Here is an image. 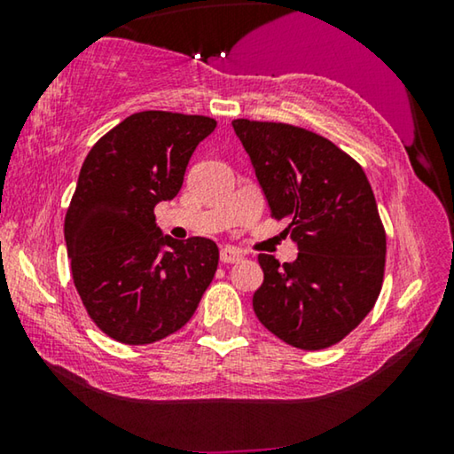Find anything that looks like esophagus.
<instances>
[{"instance_id": "34e87169", "label": "esophagus", "mask_w": 454, "mask_h": 454, "mask_svg": "<svg viewBox=\"0 0 454 454\" xmlns=\"http://www.w3.org/2000/svg\"><path fill=\"white\" fill-rule=\"evenodd\" d=\"M241 258H244V256H241V252L235 250V247L227 246V247H223V250H221V262L223 264H238Z\"/></svg>"}]
</instances>
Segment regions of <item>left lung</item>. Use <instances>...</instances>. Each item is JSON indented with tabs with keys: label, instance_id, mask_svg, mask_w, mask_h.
I'll return each instance as SVG.
<instances>
[{
	"label": "left lung",
	"instance_id": "1",
	"mask_svg": "<svg viewBox=\"0 0 454 454\" xmlns=\"http://www.w3.org/2000/svg\"><path fill=\"white\" fill-rule=\"evenodd\" d=\"M272 219L297 246L294 262L260 254L264 281L252 306L297 349L345 339L380 295L387 235L362 167L331 140L275 121L235 120Z\"/></svg>",
	"mask_w": 454,
	"mask_h": 454
}]
</instances>
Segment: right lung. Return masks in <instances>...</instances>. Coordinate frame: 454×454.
I'll list each match as a JSON object with an SVG mask.
<instances>
[{
	"instance_id": "obj_1",
	"label": "right lung",
	"mask_w": 454,
	"mask_h": 454,
	"mask_svg": "<svg viewBox=\"0 0 454 454\" xmlns=\"http://www.w3.org/2000/svg\"><path fill=\"white\" fill-rule=\"evenodd\" d=\"M216 128L204 115L140 111L86 154L66 213L72 278L111 339L148 345L194 316L219 264L213 239H173L154 207L182 190L192 153Z\"/></svg>"
}]
</instances>
